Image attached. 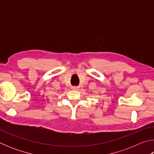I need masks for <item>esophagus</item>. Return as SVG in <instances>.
<instances>
[{
	"label": "esophagus",
	"mask_w": 154,
	"mask_h": 154,
	"mask_svg": "<svg viewBox=\"0 0 154 154\" xmlns=\"http://www.w3.org/2000/svg\"><path fill=\"white\" fill-rule=\"evenodd\" d=\"M72 90H79V88H78V87H75V86H74V87H72Z\"/></svg>",
	"instance_id": "34e87169"
}]
</instances>
